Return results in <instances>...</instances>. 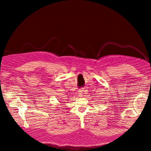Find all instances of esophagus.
Instances as JSON below:
<instances>
[{
	"mask_svg": "<svg viewBox=\"0 0 151 151\" xmlns=\"http://www.w3.org/2000/svg\"><path fill=\"white\" fill-rule=\"evenodd\" d=\"M79 96H80V97H82V90H80L79 91Z\"/></svg>",
	"mask_w": 151,
	"mask_h": 151,
	"instance_id": "34e87169",
	"label": "esophagus"
}]
</instances>
